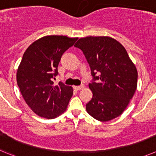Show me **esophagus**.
Masks as SVG:
<instances>
[{
  "mask_svg": "<svg viewBox=\"0 0 156 156\" xmlns=\"http://www.w3.org/2000/svg\"><path fill=\"white\" fill-rule=\"evenodd\" d=\"M84 87H85V86L82 85H80V86H75V87H74V88H75L76 91H78V90H81V89H82Z\"/></svg>",
  "mask_w": 156,
  "mask_h": 156,
  "instance_id": "esophagus-1",
  "label": "esophagus"
}]
</instances>
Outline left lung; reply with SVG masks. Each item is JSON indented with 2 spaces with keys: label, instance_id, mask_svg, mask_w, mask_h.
<instances>
[{
  "label": "left lung",
  "instance_id": "obj_1",
  "mask_svg": "<svg viewBox=\"0 0 156 156\" xmlns=\"http://www.w3.org/2000/svg\"><path fill=\"white\" fill-rule=\"evenodd\" d=\"M75 47L83 51L96 81L88 84L93 95L86 104V111L102 122L119 116L137 89V68L127 50L109 36L81 38Z\"/></svg>",
  "mask_w": 156,
  "mask_h": 156
}]
</instances>
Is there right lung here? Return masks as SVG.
Masks as SVG:
<instances>
[{
	"instance_id": "right-lung-1",
	"label": "right lung",
	"mask_w": 156,
	"mask_h": 156,
	"mask_svg": "<svg viewBox=\"0 0 156 156\" xmlns=\"http://www.w3.org/2000/svg\"><path fill=\"white\" fill-rule=\"evenodd\" d=\"M78 38L46 36L27 48L17 70V84L26 104L38 116L54 119L62 114L72 97L73 88L53 79L61 56Z\"/></svg>"
}]
</instances>
